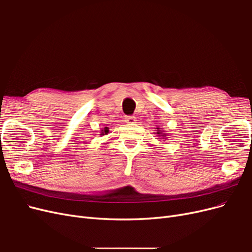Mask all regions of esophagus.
Here are the masks:
<instances>
[{"label":"esophagus","mask_w":252,"mask_h":252,"mask_svg":"<svg viewBox=\"0 0 252 252\" xmlns=\"http://www.w3.org/2000/svg\"><path fill=\"white\" fill-rule=\"evenodd\" d=\"M135 118L134 117H132V116H128V117H125V122L126 123H128V124H133V123H135Z\"/></svg>","instance_id":"esophagus-1"}]
</instances>
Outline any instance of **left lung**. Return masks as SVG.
I'll return each mask as SVG.
<instances>
[{"instance_id": "1", "label": "left lung", "mask_w": 252, "mask_h": 252, "mask_svg": "<svg viewBox=\"0 0 252 252\" xmlns=\"http://www.w3.org/2000/svg\"><path fill=\"white\" fill-rule=\"evenodd\" d=\"M157 129V132H155L158 136H159V138H161V139H158V140H167V139H168V134H167L164 130H162V129L161 128H159V127H157L156 128Z\"/></svg>"}]
</instances>
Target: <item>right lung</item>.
Segmentation results:
<instances>
[{
  "label": "right lung",
  "mask_w": 252,
  "mask_h": 252,
  "mask_svg": "<svg viewBox=\"0 0 252 252\" xmlns=\"http://www.w3.org/2000/svg\"><path fill=\"white\" fill-rule=\"evenodd\" d=\"M108 132H109V128L108 127H104L102 130H101V134L100 135H106V134H108Z\"/></svg>",
  "instance_id": "add662e5"
}]
</instances>
